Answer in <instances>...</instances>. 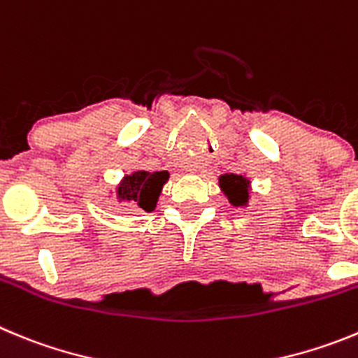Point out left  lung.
<instances>
[{
	"mask_svg": "<svg viewBox=\"0 0 358 358\" xmlns=\"http://www.w3.org/2000/svg\"><path fill=\"white\" fill-rule=\"evenodd\" d=\"M220 186L229 196L232 206H245L248 201V181L243 176H236V173H225L220 177Z\"/></svg>",
	"mask_w": 358,
	"mask_h": 358,
	"instance_id": "obj_1",
	"label": "left lung"
}]
</instances>
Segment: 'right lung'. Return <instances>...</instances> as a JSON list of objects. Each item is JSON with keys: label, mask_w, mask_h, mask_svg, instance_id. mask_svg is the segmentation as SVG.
I'll return each instance as SVG.
<instances>
[{"label": "right lung", "mask_w": 358, "mask_h": 358, "mask_svg": "<svg viewBox=\"0 0 358 358\" xmlns=\"http://www.w3.org/2000/svg\"><path fill=\"white\" fill-rule=\"evenodd\" d=\"M169 181V172H134L124 177L119 186V199L126 201L143 211H154L157 196L162 193L163 185Z\"/></svg>", "instance_id": "obj_1"}]
</instances>
